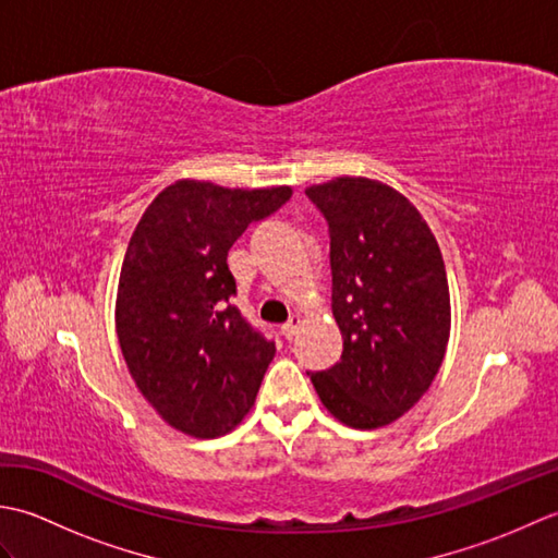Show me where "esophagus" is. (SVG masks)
I'll use <instances>...</instances> for the list:
<instances>
[{
	"label": "esophagus",
	"instance_id": "obj_1",
	"mask_svg": "<svg viewBox=\"0 0 558 558\" xmlns=\"http://www.w3.org/2000/svg\"><path fill=\"white\" fill-rule=\"evenodd\" d=\"M304 322H302V316L300 314H294V316H290V322L288 324H282V336H286L288 340H292L294 336H298V330H300V326H302Z\"/></svg>",
	"mask_w": 558,
	"mask_h": 558
}]
</instances>
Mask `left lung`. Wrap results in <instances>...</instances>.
Returning <instances> with one entry per match:
<instances>
[{
	"mask_svg": "<svg viewBox=\"0 0 558 558\" xmlns=\"http://www.w3.org/2000/svg\"><path fill=\"white\" fill-rule=\"evenodd\" d=\"M330 234L342 354L310 374L324 408L352 429L402 417L441 369L450 294L441 248L420 210L366 177L306 189Z\"/></svg>",
	"mask_w": 558,
	"mask_h": 558,
	"instance_id": "8db88e82",
	"label": "left lung"
}]
</instances>
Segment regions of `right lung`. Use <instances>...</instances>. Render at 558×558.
<instances>
[{
	"mask_svg": "<svg viewBox=\"0 0 558 558\" xmlns=\"http://www.w3.org/2000/svg\"><path fill=\"white\" fill-rule=\"evenodd\" d=\"M290 196V186L180 180L153 198L129 240L117 338L141 393L189 436L228 434L254 408L276 342L230 302L236 286L228 252Z\"/></svg>",
	"mask_w": 558,
	"mask_h": 558,
	"instance_id": "right-lung-1",
	"label": "right lung"
}]
</instances>
